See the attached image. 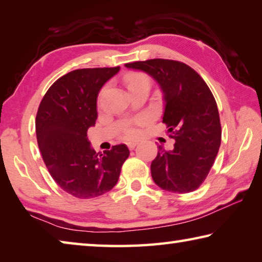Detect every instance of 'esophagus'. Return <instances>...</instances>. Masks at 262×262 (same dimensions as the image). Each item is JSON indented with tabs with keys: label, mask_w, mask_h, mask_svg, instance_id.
I'll list each match as a JSON object with an SVG mask.
<instances>
[{
	"label": "esophagus",
	"mask_w": 262,
	"mask_h": 262,
	"mask_svg": "<svg viewBox=\"0 0 262 262\" xmlns=\"http://www.w3.org/2000/svg\"><path fill=\"white\" fill-rule=\"evenodd\" d=\"M136 144H137V142H136V141H132V142H128V143H127V147L129 148L130 150H133V149H134V148L136 147Z\"/></svg>",
	"instance_id": "1"
}]
</instances>
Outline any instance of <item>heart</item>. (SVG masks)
Segmentation results:
<instances>
[{
  "label": "heart",
  "instance_id": "heart-1",
  "mask_svg": "<svg viewBox=\"0 0 262 262\" xmlns=\"http://www.w3.org/2000/svg\"><path fill=\"white\" fill-rule=\"evenodd\" d=\"M125 82L127 84L128 90H130V89H133L134 86L141 85V84H148V85H150V78L148 77V75L140 72L128 74L125 78ZM104 91H105V88L101 90L100 97L103 95ZM148 121H149V117H145V115L144 117L137 118L136 120H134L132 123H129V125H127L125 128H123V134H125L127 139H133V137H135L140 134L139 127L143 126L144 123H147Z\"/></svg>",
  "mask_w": 262,
  "mask_h": 262
}]
</instances>
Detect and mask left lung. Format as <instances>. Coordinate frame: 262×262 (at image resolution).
<instances>
[{
  "instance_id": "8db88e82",
  "label": "left lung",
  "mask_w": 262,
  "mask_h": 262,
  "mask_svg": "<svg viewBox=\"0 0 262 262\" xmlns=\"http://www.w3.org/2000/svg\"><path fill=\"white\" fill-rule=\"evenodd\" d=\"M125 66L156 79L165 103L163 123L168 136L176 140L173 150L158 145L150 167L155 184L172 193L198 189L209 173L221 145L220 114L210 89L184 62L152 59Z\"/></svg>"
}]
</instances>
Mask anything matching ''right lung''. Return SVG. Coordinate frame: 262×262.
Returning <instances> with one entry per match:
<instances>
[{
    "label": "right lung",
    "instance_id": "obj_1",
    "mask_svg": "<svg viewBox=\"0 0 262 262\" xmlns=\"http://www.w3.org/2000/svg\"><path fill=\"white\" fill-rule=\"evenodd\" d=\"M120 67L73 70L52 84L35 117L39 149L48 172L60 187L78 199L100 196L118 183L129 156L126 144L97 154L88 140L95 126L97 97Z\"/></svg>",
    "mask_w": 262,
    "mask_h": 262
}]
</instances>
